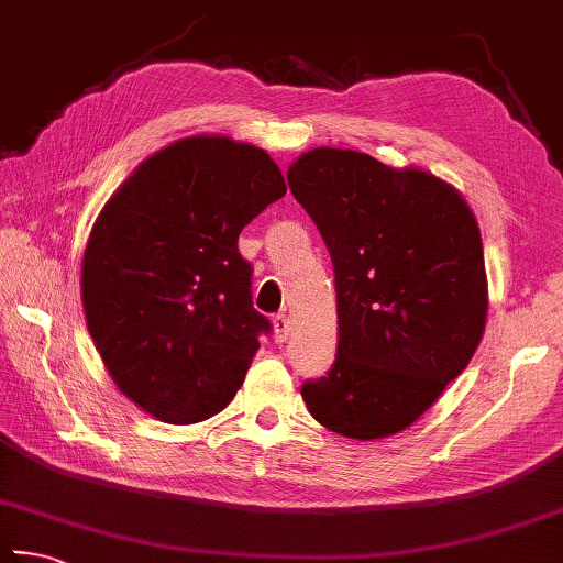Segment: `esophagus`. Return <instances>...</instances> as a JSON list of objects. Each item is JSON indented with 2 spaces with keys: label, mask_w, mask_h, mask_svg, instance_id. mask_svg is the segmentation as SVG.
Masks as SVG:
<instances>
[{
  "label": "esophagus",
  "mask_w": 563,
  "mask_h": 563,
  "mask_svg": "<svg viewBox=\"0 0 563 563\" xmlns=\"http://www.w3.org/2000/svg\"><path fill=\"white\" fill-rule=\"evenodd\" d=\"M273 330H275V342H285V340H288V334H290V317L285 314V312L275 314Z\"/></svg>",
  "instance_id": "obj_1"
}]
</instances>
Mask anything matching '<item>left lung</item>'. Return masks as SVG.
Wrapping results in <instances>:
<instances>
[{
    "instance_id": "1",
    "label": "left lung",
    "mask_w": 563,
    "mask_h": 563,
    "mask_svg": "<svg viewBox=\"0 0 563 563\" xmlns=\"http://www.w3.org/2000/svg\"><path fill=\"white\" fill-rule=\"evenodd\" d=\"M288 184L332 255L340 324L332 369L302 384L305 404L346 438L394 435L433 406L483 340L477 221L451 184L354 150L305 152Z\"/></svg>"
}]
</instances>
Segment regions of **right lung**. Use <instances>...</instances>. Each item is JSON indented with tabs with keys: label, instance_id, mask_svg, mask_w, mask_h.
<instances>
[{
	"label": "right lung",
	"instance_id": "1",
	"mask_svg": "<svg viewBox=\"0 0 563 563\" xmlns=\"http://www.w3.org/2000/svg\"><path fill=\"white\" fill-rule=\"evenodd\" d=\"M283 194L263 150L201 135L142 162L100 211L80 275L88 332L150 416L207 421L246 379L273 324L253 308L239 233Z\"/></svg>",
	"mask_w": 563,
	"mask_h": 563
}]
</instances>
